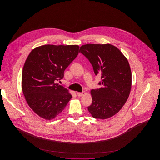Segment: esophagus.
Masks as SVG:
<instances>
[{
	"label": "esophagus",
	"mask_w": 160,
	"mask_h": 160,
	"mask_svg": "<svg viewBox=\"0 0 160 160\" xmlns=\"http://www.w3.org/2000/svg\"><path fill=\"white\" fill-rule=\"evenodd\" d=\"M77 94H78V97H83V96H84L86 94V92L82 91V92H78Z\"/></svg>",
	"instance_id": "34e87169"
}]
</instances>
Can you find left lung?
<instances>
[{
	"label": "left lung",
	"mask_w": 160,
	"mask_h": 160,
	"mask_svg": "<svg viewBox=\"0 0 160 160\" xmlns=\"http://www.w3.org/2000/svg\"><path fill=\"white\" fill-rule=\"evenodd\" d=\"M79 52L102 79V87L91 91L92 103L88 111L95 118H110L122 109L130 94L132 74L128 60L118 48L108 43L84 45Z\"/></svg>",
	"instance_id": "obj_1"
}]
</instances>
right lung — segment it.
I'll use <instances>...</instances> for the list:
<instances>
[{
    "instance_id": "1",
    "label": "right lung",
    "mask_w": 160,
    "mask_h": 160,
    "mask_svg": "<svg viewBox=\"0 0 160 160\" xmlns=\"http://www.w3.org/2000/svg\"><path fill=\"white\" fill-rule=\"evenodd\" d=\"M77 45H45L28 56L22 72L21 86L29 107L39 117L52 120L58 116L72 97L56 81L79 53Z\"/></svg>"
}]
</instances>
